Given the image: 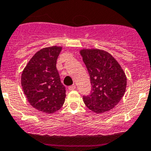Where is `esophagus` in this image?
<instances>
[{
  "mask_svg": "<svg viewBox=\"0 0 151 151\" xmlns=\"http://www.w3.org/2000/svg\"><path fill=\"white\" fill-rule=\"evenodd\" d=\"M76 85L73 84V85H72V86H69V88H68V89H69V90H74V89H76Z\"/></svg>",
  "mask_w": 151,
  "mask_h": 151,
  "instance_id": "obj_1",
  "label": "esophagus"
}]
</instances>
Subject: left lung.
Listing matches in <instances>:
<instances>
[{
	"instance_id": "obj_1",
	"label": "left lung",
	"mask_w": 151,
	"mask_h": 151,
	"mask_svg": "<svg viewBox=\"0 0 151 151\" xmlns=\"http://www.w3.org/2000/svg\"><path fill=\"white\" fill-rule=\"evenodd\" d=\"M80 54L90 77L92 91L83 96L89 109L101 114L112 109L124 95L127 78L117 61L107 51L100 49H82Z\"/></svg>"
}]
</instances>
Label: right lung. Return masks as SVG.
<instances>
[{
	"mask_svg": "<svg viewBox=\"0 0 151 151\" xmlns=\"http://www.w3.org/2000/svg\"><path fill=\"white\" fill-rule=\"evenodd\" d=\"M61 46H51L38 50L25 67L21 85L28 103L38 111L52 114L60 109L66 97L56 69Z\"/></svg>",
	"mask_w": 151,
	"mask_h": 151,
	"instance_id": "right-lung-1",
	"label": "right lung"
}]
</instances>
